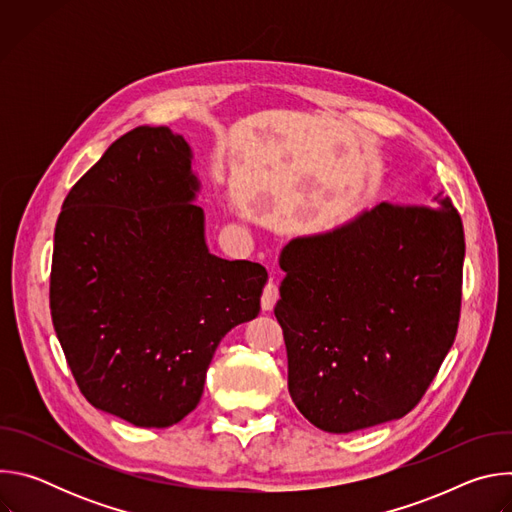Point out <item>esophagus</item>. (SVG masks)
<instances>
[{"label": "esophagus", "mask_w": 512, "mask_h": 512, "mask_svg": "<svg viewBox=\"0 0 512 512\" xmlns=\"http://www.w3.org/2000/svg\"><path fill=\"white\" fill-rule=\"evenodd\" d=\"M279 300V287H277V279H275V275L267 281V285H265V289H263V296H261V308L263 310H273V306H275V302Z\"/></svg>", "instance_id": "34e87169"}]
</instances>
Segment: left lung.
Wrapping results in <instances>:
<instances>
[{"label": "left lung", "instance_id": "left-lung-1", "mask_svg": "<svg viewBox=\"0 0 512 512\" xmlns=\"http://www.w3.org/2000/svg\"><path fill=\"white\" fill-rule=\"evenodd\" d=\"M464 227L452 200L381 202L330 233L289 241L275 304L287 389L328 433L407 415L450 352L462 306Z\"/></svg>", "mask_w": 512, "mask_h": 512}]
</instances>
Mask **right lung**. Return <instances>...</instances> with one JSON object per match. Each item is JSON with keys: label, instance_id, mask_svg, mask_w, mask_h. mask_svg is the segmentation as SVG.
Segmentation results:
<instances>
[{"label": "right lung", "instance_id": "add662e5", "mask_svg": "<svg viewBox=\"0 0 512 512\" xmlns=\"http://www.w3.org/2000/svg\"><path fill=\"white\" fill-rule=\"evenodd\" d=\"M192 152L135 127L70 188L54 231L50 314L85 399L137 427L200 401L225 334L253 320L267 271L208 253Z\"/></svg>", "mask_w": 512, "mask_h": 512}]
</instances>
